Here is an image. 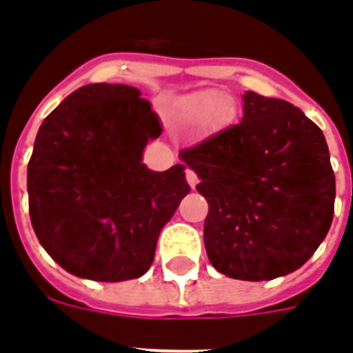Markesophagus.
<instances>
[{
  "label": "esophagus",
  "mask_w": 353,
  "mask_h": 353,
  "mask_svg": "<svg viewBox=\"0 0 353 353\" xmlns=\"http://www.w3.org/2000/svg\"><path fill=\"white\" fill-rule=\"evenodd\" d=\"M185 177H187L188 185H190L192 188H196V185H198V176H196V172L187 168V170H185Z\"/></svg>",
  "instance_id": "1"
}]
</instances>
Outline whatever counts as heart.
<instances>
[{
    "mask_svg": "<svg viewBox=\"0 0 353 353\" xmlns=\"http://www.w3.org/2000/svg\"><path fill=\"white\" fill-rule=\"evenodd\" d=\"M181 111L188 120L201 122L205 118H216L219 122H225L230 118L228 99L219 90H200L187 96L181 101Z\"/></svg>",
    "mask_w": 353,
    "mask_h": 353,
    "instance_id": "1",
    "label": "heart"
}]
</instances>
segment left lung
Masks as SVG:
<instances>
[{"instance_id":"left-lung-1","label":"left lung","mask_w":353,"mask_h":353,"mask_svg":"<svg viewBox=\"0 0 353 353\" xmlns=\"http://www.w3.org/2000/svg\"><path fill=\"white\" fill-rule=\"evenodd\" d=\"M241 123L179 157L209 203L203 241L228 278L265 281L316 252L335 211V174L322 129L285 99L246 92Z\"/></svg>"}]
</instances>
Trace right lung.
Instances as JSON below:
<instances>
[{"label": "right lung", "mask_w": 353, "mask_h": 353, "mask_svg": "<svg viewBox=\"0 0 353 353\" xmlns=\"http://www.w3.org/2000/svg\"><path fill=\"white\" fill-rule=\"evenodd\" d=\"M161 133L139 88L109 83L77 88L42 122L27 165L29 214L64 270L112 283L152 266L159 233L190 192L185 165H142Z\"/></svg>", "instance_id": "obj_1"}]
</instances>
